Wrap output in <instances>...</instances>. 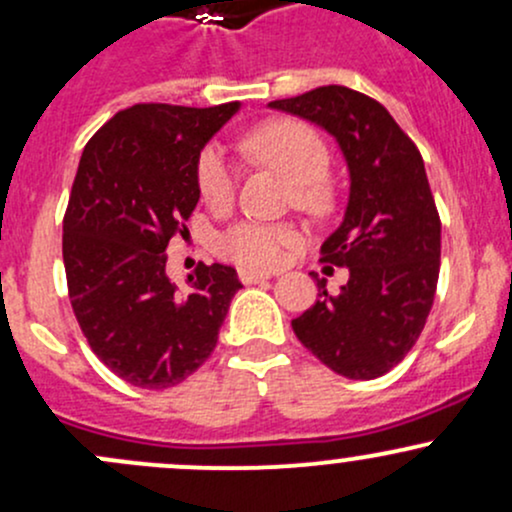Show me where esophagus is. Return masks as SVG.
I'll return each instance as SVG.
<instances>
[{
  "mask_svg": "<svg viewBox=\"0 0 512 512\" xmlns=\"http://www.w3.org/2000/svg\"><path fill=\"white\" fill-rule=\"evenodd\" d=\"M240 282L243 284H260L272 277V272H257V269H240Z\"/></svg>",
  "mask_w": 512,
  "mask_h": 512,
  "instance_id": "esophagus-1",
  "label": "esophagus"
}]
</instances>
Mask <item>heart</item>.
<instances>
[{
	"instance_id": "1",
	"label": "heart",
	"mask_w": 512,
	"mask_h": 512,
	"mask_svg": "<svg viewBox=\"0 0 512 512\" xmlns=\"http://www.w3.org/2000/svg\"><path fill=\"white\" fill-rule=\"evenodd\" d=\"M243 148L255 160L282 172L299 187L301 201L316 204L318 182L328 172V148L311 126L301 121H269L245 138ZM201 199L209 206H226L233 199L235 174L221 148L209 145L196 165ZM296 243V233L269 223H238L218 238V252L243 267L267 269L282 262L284 250Z\"/></svg>"
}]
</instances>
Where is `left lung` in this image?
I'll use <instances>...</instances> for the list:
<instances>
[{
  "label": "left lung",
  "mask_w": 512,
  "mask_h": 512,
  "mask_svg": "<svg viewBox=\"0 0 512 512\" xmlns=\"http://www.w3.org/2000/svg\"><path fill=\"white\" fill-rule=\"evenodd\" d=\"M335 138L347 174L342 223L320 257L347 267L340 294L318 282V301L291 320L296 338L347 379H376L396 367L425 328L440 274V216L423 157L379 101L328 84L269 101Z\"/></svg>",
  "instance_id": "1"
}]
</instances>
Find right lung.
Instances as JSON below:
<instances>
[{"label": "right lung", "instance_id": "1", "mask_svg": "<svg viewBox=\"0 0 512 512\" xmlns=\"http://www.w3.org/2000/svg\"><path fill=\"white\" fill-rule=\"evenodd\" d=\"M238 111L136 104L84 145L63 221L67 291L94 355L138 389L194 374L243 289L228 265H199L187 289L165 274L170 238L199 201L201 150Z\"/></svg>", "mask_w": 512, "mask_h": 512}]
</instances>
